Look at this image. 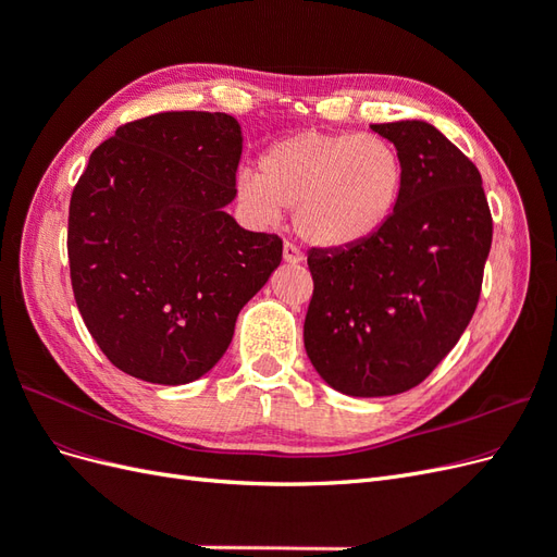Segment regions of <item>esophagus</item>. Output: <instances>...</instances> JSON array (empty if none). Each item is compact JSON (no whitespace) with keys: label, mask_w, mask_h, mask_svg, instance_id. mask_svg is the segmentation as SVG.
<instances>
[{"label":"esophagus","mask_w":557,"mask_h":557,"mask_svg":"<svg viewBox=\"0 0 557 557\" xmlns=\"http://www.w3.org/2000/svg\"><path fill=\"white\" fill-rule=\"evenodd\" d=\"M283 260L288 262V264H299L301 260H305V252H301L295 244L285 242V244H283Z\"/></svg>","instance_id":"esophagus-1"}]
</instances>
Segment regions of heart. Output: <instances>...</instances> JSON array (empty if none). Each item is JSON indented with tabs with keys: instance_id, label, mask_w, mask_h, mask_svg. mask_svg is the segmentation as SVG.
Segmentation results:
<instances>
[{
	"instance_id": "b5f03b06",
	"label": "heart",
	"mask_w": 557,
	"mask_h": 557,
	"mask_svg": "<svg viewBox=\"0 0 557 557\" xmlns=\"http://www.w3.org/2000/svg\"><path fill=\"white\" fill-rule=\"evenodd\" d=\"M260 174L237 176V197L260 225H274L283 209L315 248L339 250L379 234L399 207L404 162L379 134L297 132L269 146Z\"/></svg>"
}]
</instances>
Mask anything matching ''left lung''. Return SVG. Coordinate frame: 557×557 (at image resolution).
<instances>
[{"label": "left lung", "instance_id": "obj_1", "mask_svg": "<svg viewBox=\"0 0 557 557\" xmlns=\"http://www.w3.org/2000/svg\"><path fill=\"white\" fill-rule=\"evenodd\" d=\"M404 162V193L385 227L358 246L309 250L313 297L307 356L350 397L416 387L474 315L493 218L481 174L425 121L372 125Z\"/></svg>", "mask_w": 557, "mask_h": 557}]
</instances>
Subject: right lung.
<instances>
[{"label":"right lung","instance_id":"right-lung-1","mask_svg":"<svg viewBox=\"0 0 557 557\" xmlns=\"http://www.w3.org/2000/svg\"><path fill=\"white\" fill-rule=\"evenodd\" d=\"M242 148L237 117L170 111L92 150L66 252L83 323L121 372L158 385L205 376L281 264L276 234L248 232L225 209Z\"/></svg>","mask_w":557,"mask_h":557}]
</instances>
